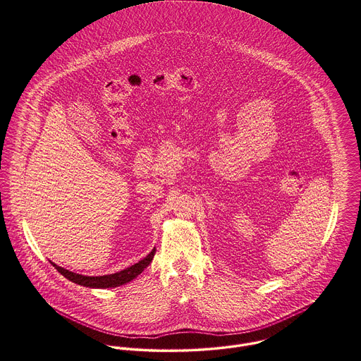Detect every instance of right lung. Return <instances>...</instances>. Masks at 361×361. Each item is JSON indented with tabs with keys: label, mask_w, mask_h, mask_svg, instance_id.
I'll return each mask as SVG.
<instances>
[{
	"label": "right lung",
	"mask_w": 361,
	"mask_h": 361,
	"mask_svg": "<svg viewBox=\"0 0 361 361\" xmlns=\"http://www.w3.org/2000/svg\"><path fill=\"white\" fill-rule=\"evenodd\" d=\"M154 254H156V248H153V251L147 257H145L142 261L132 264V266L121 270V271H117V273H113V274H106V276H95V277L94 276L77 274V273H73L70 270H66V269L55 264V263H51L54 264V267L62 276H65L67 280H70L75 284L90 287V288H114V287H120L123 284H127V283L132 281L135 277H137L153 261Z\"/></svg>",
	"instance_id": "right-lung-1"
}]
</instances>
